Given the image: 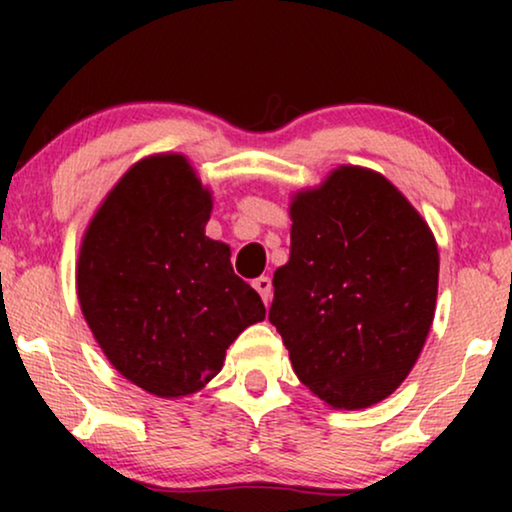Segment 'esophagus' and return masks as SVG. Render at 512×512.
Instances as JSON below:
<instances>
[{
    "label": "esophagus",
    "mask_w": 512,
    "mask_h": 512,
    "mask_svg": "<svg viewBox=\"0 0 512 512\" xmlns=\"http://www.w3.org/2000/svg\"><path fill=\"white\" fill-rule=\"evenodd\" d=\"M254 289L261 293V298H263V303L268 305L270 300H272V282H270V277H258V279H254Z\"/></svg>",
    "instance_id": "1"
}]
</instances>
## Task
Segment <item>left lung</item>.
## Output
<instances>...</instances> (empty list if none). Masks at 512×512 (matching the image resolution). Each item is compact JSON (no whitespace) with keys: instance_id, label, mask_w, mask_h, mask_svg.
Wrapping results in <instances>:
<instances>
[{"instance_id":"8db88e82","label":"left lung","mask_w":512,"mask_h":512,"mask_svg":"<svg viewBox=\"0 0 512 512\" xmlns=\"http://www.w3.org/2000/svg\"><path fill=\"white\" fill-rule=\"evenodd\" d=\"M291 258L272 277L277 326L298 380L333 410H363L401 387L438 298V244L384 177L338 165L291 195Z\"/></svg>"}]
</instances>
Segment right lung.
<instances>
[{
	"mask_svg": "<svg viewBox=\"0 0 512 512\" xmlns=\"http://www.w3.org/2000/svg\"><path fill=\"white\" fill-rule=\"evenodd\" d=\"M212 207L184 153H151L111 186L83 230V319L111 366L151 396L198 394L237 335L265 319L228 244L205 235Z\"/></svg>",
	"mask_w": 512,
	"mask_h": 512,
	"instance_id": "1",
	"label": "right lung"
}]
</instances>
